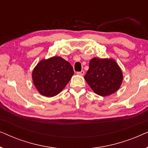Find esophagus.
<instances>
[{
    "label": "esophagus",
    "mask_w": 148,
    "mask_h": 148,
    "mask_svg": "<svg viewBox=\"0 0 148 148\" xmlns=\"http://www.w3.org/2000/svg\"><path fill=\"white\" fill-rule=\"evenodd\" d=\"M84 73H85L84 71H83V70L82 71H80V72H77V75H84Z\"/></svg>",
    "instance_id": "esophagus-1"
}]
</instances>
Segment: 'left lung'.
Wrapping results in <instances>:
<instances>
[{
    "label": "left lung",
    "instance_id": "obj_1",
    "mask_svg": "<svg viewBox=\"0 0 148 148\" xmlns=\"http://www.w3.org/2000/svg\"><path fill=\"white\" fill-rule=\"evenodd\" d=\"M84 79L96 94L107 96L120 88L123 76L114 59L94 58L90 61Z\"/></svg>",
    "mask_w": 148,
    "mask_h": 148
}]
</instances>
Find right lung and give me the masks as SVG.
<instances>
[{
    "instance_id": "obj_1",
    "label": "right lung",
    "mask_w": 148,
    "mask_h": 148,
    "mask_svg": "<svg viewBox=\"0 0 148 148\" xmlns=\"http://www.w3.org/2000/svg\"><path fill=\"white\" fill-rule=\"evenodd\" d=\"M73 74L69 62L60 56H53L40 60L32 71V79L40 94L53 97L63 90Z\"/></svg>"
}]
</instances>
